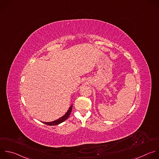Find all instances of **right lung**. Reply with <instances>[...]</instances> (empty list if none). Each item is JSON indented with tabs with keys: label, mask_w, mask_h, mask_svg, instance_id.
<instances>
[{
	"label": "right lung",
	"mask_w": 159,
	"mask_h": 159,
	"mask_svg": "<svg viewBox=\"0 0 159 159\" xmlns=\"http://www.w3.org/2000/svg\"><path fill=\"white\" fill-rule=\"evenodd\" d=\"M72 105H71V106L69 107V110L67 111V112L65 114L64 116H63L62 117H61L60 119L55 120V121H53V122H42V123L45 124H47L48 125H59V124L64 122L65 120H66L70 116V113L72 112Z\"/></svg>",
	"instance_id": "1"
}]
</instances>
